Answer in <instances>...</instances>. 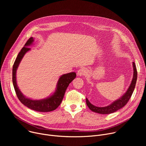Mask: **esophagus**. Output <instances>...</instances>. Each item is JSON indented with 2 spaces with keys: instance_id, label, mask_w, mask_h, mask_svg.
Returning <instances> with one entry per match:
<instances>
[{
  "instance_id": "obj_1",
  "label": "esophagus",
  "mask_w": 146,
  "mask_h": 146,
  "mask_svg": "<svg viewBox=\"0 0 146 146\" xmlns=\"http://www.w3.org/2000/svg\"><path fill=\"white\" fill-rule=\"evenodd\" d=\"M87 70L86 68H82L81 69H80L77 72V74L78 76H86L87 75Z\"/></svg>"
}]
</instances>
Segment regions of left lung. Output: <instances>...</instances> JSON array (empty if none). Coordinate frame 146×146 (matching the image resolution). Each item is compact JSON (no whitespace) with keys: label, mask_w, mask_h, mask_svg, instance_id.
<instances>
[{"label":"left lung","mask_w":146,"mask_h":146,"mask_svg":"<svg viewBox=\"0 0 146 146\" xmlns=\"http://www.w3.org/2000/svg\"><path fill=\"white\" fill-rule=\"evenodd\" d=\"M133 78L131 82V84L129 87L127 92L123 94L121 98L118 99L114 101L111 105L106 106V107H97L95 106L90 102L88 99L86 98V103L87 105L89 108V109L94 112L102 114H108L110 113H113L115 112L118 110L123 108L129 101L130 98L131 97L133 91L135 88L136 83L137 81V72L136 68V65L134 62H133Z\"/></svg>","instance_id":"1"}]
</instances>
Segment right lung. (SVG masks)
Instances as JSON below:
<instances>
[{
  "instance_id": "1",
  "label": "right lung",
  "mask_w": 146,
  "mask_h": 146,
  "mask_svg": "<svg viewBox=\"0 0 146 146\" xmlns=\"http://www.w3.org/2000/svg\"><path fill=\"white\" fill-rule=\"evenodd\" d=\"M33 41V38L32 37H30L16 58L13 66V84L18 99L25 106L39 112L51 111L55 110L60 105L68 87L70 83L76 78V74L75 72H71L61 76L58 80L55 92L52 95L46 99L32 100L26 98L20 91L17 86L16 71L21 60H22L25 53L31 50V48L28 47L32 44Z\"/></svg>"
}]
</instances>
